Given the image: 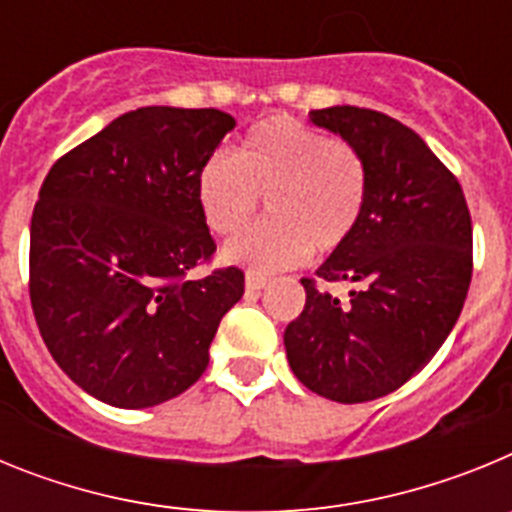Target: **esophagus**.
Instances as JSON below:
<instances>
[{
  "instance_id": "esophagus-1",
  "label": "esophagus",
  "mask_w": 512,
  "mask_h": 512,
  "mask_svg": "<svg viewBox=\"0 0 512 512\" xmlns=\"http://www.w3.org/2000/svg\"><path fill=\"white\" fill-rule=\"evenodd\" d=\"M269 282L271 279L266 277V274H259V271H248L246 274V287L251 289V292H259V289H264Z\"/></svg>"
}]
</instances>
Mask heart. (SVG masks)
I'll return each instance as SVG.
<instances>
[{"label": "heart", "mask_w": 512, "mask_h": 512, "mask_svg": "<svg viewBox=\"0 0 512 512\" xmlns=\"http://www.w3.org/2000/svg\"><path fill=\"white\" fill-rule=\"evenodd\" d=\"M271 220L238 235L223 259L251 269L295 266L310 248L330 253L354 233L366 202V164L356 146L287 115L261 120L235 153H215L197 179L205 223L241 233L261 205Z\"/></svg>", "instance_id": "1"}]
</instances>
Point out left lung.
Segmentation results:
<instances>
[{
    "label": "left lung",
    "mask_w": 512,
    "mask_h": 512,
    "mask_svg": "<svg viewBox=\"0 0 512 512\" xmlns=\"http://www.w3.org/2000/svg\"><path fill=\"white\" fill-rule=\"evenodd\" d=\"M366 164V202L348 241L318 269L354 284L351 297L302 279L305 310L284 330L287 359L307 390L369 402L400 390L436 356L472 282V217L461 184L415 130L366 107L312 110Z\"/></svg>",
    "instance_id": "8db88e82"
}]
</instances>
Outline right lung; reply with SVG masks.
<instances>
[{"mask_svg": "<svg viewBox=\"0 0 512 512\" xmlns=\"http://www.w3.org/2000/svg\"><path fill=\"white\" fill-rule=\"evenodd\" d=\"M233 128L212 107H138L45 176L30 223L35 323L63 372L107 405L189 390L243 297L238 266L192 277L217 251L197 179Z\"/></svg>", "mask_w": 512, "mask_h": 512, "instance_id": "add662e5", "label": "right lung"}]
</instances>
